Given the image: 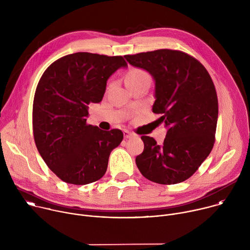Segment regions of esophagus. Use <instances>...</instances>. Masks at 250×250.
Wrapping results in <instances>:
<instances>
[{
	"instance_id": "esophagus-1",
	"label": "esophagus",
	"mask_w": 250,
	"mask_h": 250,
	"mask_svg": "<svg viewBox=\"0 0 250 250\" xmlns=\"http://www.w3.org/2000/svg\"><path fill=\"white\" fill-rule=\"evenodd\" d=\"M133 136V134L131 133V132H129L128 130H125L124 131V137L125 138V139H127V138H131Z\"/></svg>"
}]
</instances>
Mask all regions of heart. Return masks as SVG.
I'll use <instances>...</instances> for the list:
<instances>
[{
  "instance_id": "obj_1",
  "label": "heart",
  "mask_w": 250,
  "mask_h": 250,
  "mask_svg": "<svg viewBox=\"0 0 250 250\" xmlns=\"http://www.w3.org/2000/svg\"><path fill=\"white\" fill-rule=\"evenodd\" d=\"M142 78H148V75L146 74V71L141 70V69H131L128 71V73L126 74L125 80H139Z\"/></svg>"
}]
</instances>
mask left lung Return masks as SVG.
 <instances>
[{"mask_svg": "<svg viewBox=\"0 0 250 250\" xmlns=\"http://www.w3.org/2000/svg\"><path fill=\"white\" fill-rule=\"evenodd\" d=\"M154 80V114L167 128L161 146L141 136L145 149L135 163L146 179L163 185L191 177L210 153L218 123V97L206 68L194 57L178 50L159 49L125 55Z\"/></svg>", "mask_w": 250, "mask_h": 250, "instance_id": "8db88e82", "label": "left lung"}]
</instances>
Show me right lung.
Wrapping results in <instances>:
<instances>
[{
  "label": "right lung",
  "instance_id": "obj_1",
  "mask_svg": "<svg viewBox=\"0 0 250 250\" xmlns=\"http://www.w3.org/2000/svg\"><path fill=\"white\" fill-rule=\"evenodd\" d=\"M122 67H127L122 56L77 52L53 62L42 76L32 108L34 141L62 181L86 185L101 179L122 142V130L86 124L88 105L103 100L106 81Z\"/></svg>",
  "mask_w": 250,
  "mask_h": 250
}]
</instances>
